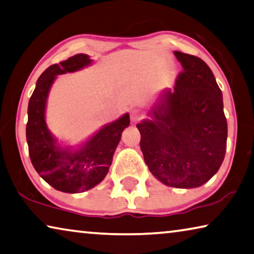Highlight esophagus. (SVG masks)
<instances>
[{
	"instance_id": "esophagus-1",
	"label": "esophagus",
	"mask_w": 254,
	"mask_h": 254,
	"mask_svg": "<svg viewBox=\"0 0 254 254\" xmlns=\"http://www.w3.org/2000/svg\"><path fill=\"white\" fill-rule=\"evenodd\" d=\"M130 118H131L132 122L136 123V122H139V121L143 118V114L139 110H136V108H134V110L131 111Z\"/></svg>"
}]
</instances>
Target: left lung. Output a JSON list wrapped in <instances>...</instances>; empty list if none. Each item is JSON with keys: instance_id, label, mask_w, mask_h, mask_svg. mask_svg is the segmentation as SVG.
<instances>
[{"instance_id": "obj_1", "label": "left lung", "mask_w": 254, "mask_h": 254, "mask_svg": "<svg viewBox=\"0 0 254 254\" xmlns=\"http://www.w3.org/2000/svg\"><path fill=\"white\" fill-rule=\"evenodd\" d=\"M183 66L174 90L152 108L154 121L136 124L144 162L164 184L180 189L208 182L223 163L227 122L212 71L194 55L174 52Z\"/></svg>"}]
</instances>
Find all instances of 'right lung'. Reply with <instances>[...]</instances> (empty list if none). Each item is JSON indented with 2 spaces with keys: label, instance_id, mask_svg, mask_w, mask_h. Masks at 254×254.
<instances>
[{
  "label": "right lung",
  "instance_id": "obj_1",
  "mask_svg": "<svg viewBox=\"0 0 254 254\" xmlns=\"http://www.w3.org/2000/svg\"><path fill=\"white\" fill-rule=\"evenodd\" d=\"M91 62L86 54L53 64L43 72L28 104L26 136L30 160L36 172L54 189L66 193H80L94 188L105 178L113 155L124 128L130 124L128 114L99 130L76 151L62 149L48 132L45 105L55 75L73 72Z\"/></svg>",
  "mask_w": 254,
  "mask_h": 254
}]
</instances>
